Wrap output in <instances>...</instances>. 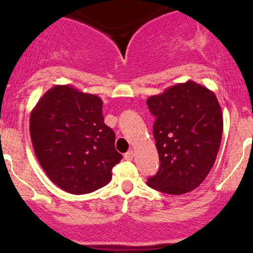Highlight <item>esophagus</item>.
<instances>
[{
    "mask_svg": "<svg viewBox=\"0 0 253 253\" xmlns=\"http://www.w3.org/2000/svg\"><path fill=\"white\" fill-rule=\"evenodd\" d=\"M133 157H134V151H133V150H129V151H127L126 154H125V160L132 161Z\"/></svg>",
    "mask_w": 253,
    "mask_h": 253,
    "instance_id": "esophagus-1",
    "label": "esophagus"
}]
</instances>
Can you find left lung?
<instances>
[{"instance_id":"1","label":"left lung","mask_w":253,"mask_h":253,"mask_svg":"<svg viewBox=\"0 0 253 253\" xmlns=\"http://www.w3.org/2000/svg\"><path fill=\"white\" fill-rule=\"evenodd\" d=\"M154 137L160 157L148 186L167 194L198 187L211 170L222 139L223 118L215 93L188 80L150 96Z\"/></svg>"}]
</instances>
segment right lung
<instances>
[{"label":"right lung","instance_id":"right-lung-1","mask_svg":"<svg viewBox=\"0 0 253 253\" xmlns=\"http://www.w3.org/2000/svg\"><path fill=\"white\" fill-rule=\"evenodd\" d=\"M102 105L98 96L56 85L32 109L30 134L36 156L49 179L66 192L85 194L103 187L121 161Z\"/></svg>","mask_w":253,"mask_h":253}]
</instances>
